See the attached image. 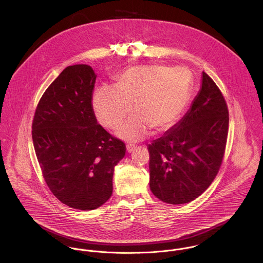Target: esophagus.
<instances>
[{"instance_id": "esophagus-1", "label": "esophagus", "mask_w": 263, "mask_h": 263, "mask_svg": "<svg viewBox=\"0 0 263 263\" xmlns=\"http://www.w3.org/2000/svg\"><path fill=\"white\" fill-rule=\"evenodd\" d=\"M135 149H136L135 146H132V145H127V146H126V152H127V153H132Z\"/></svg>"}]
</instances>
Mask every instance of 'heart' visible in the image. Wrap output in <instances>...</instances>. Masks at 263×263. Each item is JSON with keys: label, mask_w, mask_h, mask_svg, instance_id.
<instances>
[{"label": "heart", "mask_w": 263, "mask_h": 263, "mask_svg": "<svg viewBox=\"0 0 263 263\" xmlns=\"http://www.w3.org/2000/svg\"><path fill=\"white\" fill-rule=\"evenodd\" d=\"M191 84L182 69L161 66L129 68L117 77L114 87L98 88L92 106L98 121L116 128L125 116L135 114L117 132L123 140L136 142L146 136L149 127L164 132L172 127L187 105Z\"/></svg>", "instance_id": "obj_1"}]
</instances>
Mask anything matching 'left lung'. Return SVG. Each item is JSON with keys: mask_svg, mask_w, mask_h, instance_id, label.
Returning <instances> with one entry per match:
<instances>
[{"mask_svg": "<svg viewBox=\"0 0 263 263\" xmlns=\"http://www.w3.org/2000/svg\"><path fill=\"white\" fill-rule=\"evenodd\" d=\"M228 127L224 96L202 72L200 90L186 114L148 147L153 194L164 202L183 204L203 193L221 167Z\"/></svg>", "mask_w": 263, "mask_h": 263, "instance_id": "left-lung-1", "label": "left lung"}]
</instances>
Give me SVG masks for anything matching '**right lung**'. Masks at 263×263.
<instances>
[{
    "label": "right lung",
    "mask_w": 263,
    "mask_h": 263,
    "mask_svg": "<svg viewBox=\"0 0 263 263\" xmlns=\"http://www.w3.org/2000/svg\"><path fill=\"white\" fill-rule=\"evenodd\" d=\"M97 75L88 65L67 67L38 102L32 140L44 180L63 203L91 211L112 194L114 167L125 145L100 124L92 107Z\"/></svg>",
    "instance_id": "1"
}]
</instances>
